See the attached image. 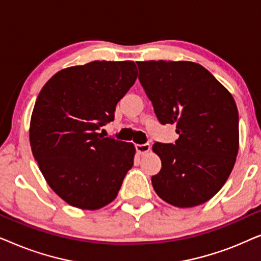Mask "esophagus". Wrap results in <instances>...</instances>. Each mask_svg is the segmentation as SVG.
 <instances>
[{"label": "esophagus", "mask_w": 261, "mask_h": 261, "mask_svg": "<svg viewBox=\"0 0 261 261\" xmlns=\"http://www.w3.org/2000/svg\"><path fill=\"white\" fill-rule=\"evenodd\" d=\"M135 148H137V152L139 154H146V153H148L149 149H151V145L149 144L135 145Z\"/></svg>", "instance_id": "obj_1"}]
</instances>
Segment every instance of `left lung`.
Wrapping results in <instances>:
<instances>
[{
    "label": "left lung",
    "instance_id": "8db88e82",
    "mask_svg": "<svg viewBox=\"0 0 261 261\" xmlns=\"http://www.w3.org/2000/svg\"><path fill=\"white\" fill-rule=\"evenodd\" d=\"M139 80L160 123L176 124V144L153 145L162 170L152 185L163 201L192 208L226 183L239 152V113L233 96L194 62H138Z\"/></svg>",
    "mask_w": 261,
    "mask_h": 261
}]
</instances>
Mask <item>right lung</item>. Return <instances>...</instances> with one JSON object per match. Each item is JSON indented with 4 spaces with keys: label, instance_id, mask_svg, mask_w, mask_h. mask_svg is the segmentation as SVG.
Masks as SVG:
<instances>
[{
    "label": "right lung",
    "instance_id": "right-lung-1",
    "mask_svg": "<svg viewBox=\"0 0 261 261\" xmlns=\"http://www.w3.org/2000/svg\"><path fill=\"white\" fill-rule=\"evenodd\" d=\"M138 77L130 60H95L49 78L35 102L30 144L49 188L74 208L101 209L116 198L134 164L132 142L97 133Z\"/></svg>",
    "mask_w": 261,
    "mask_h": 261
}]
</instances>
